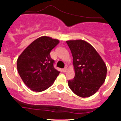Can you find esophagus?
Wrapping results in <instances>:
<instances>
[{
	"instance_id": "esophagus-1",
	"label": "esophagus",
	"mask_w": 121,
	"mask_h": 121,
	"mask_svg": "<svg viewBox=\"0 0 121 121\" xmlns=\"http://www.w3.org/2000/svg\"><path fill=\"white\" fill-rule=\"evenodd\" d=\"M63 72H64V73H65V72H66V71H67V68H63L62 70Z\"/></svg>"
}]
</instances>
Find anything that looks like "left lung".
Masks as SVG:
<instances>
[{
	"label": "left lung",
	"mask_w": 121,
	"mask_h": 121,
	"mask_svg": "<svg viewBox=\"0 0 121 121\" xmlns=\"http://www.w3.org/2000/svg\"><path fill=\"white\" fill-rule=\"evenodd\" d=\"M73 56L75 77L68 80L72 91L80 97L95 94L105 80L107 66L95 49L85 41H66Z\"/></svg>",
	"instance_id": "obj_1"
}]
</instances>
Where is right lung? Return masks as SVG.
<instances>
[{"instance_id": "1", "label": "right lung", "mask_w": 121, "mask_h": 121, "mask_svg": "<svg viewBox=\"0 0 121 121\" xmlns=\"http://www.w3.org/2000/svg\"><path fill=\"white\" fill-rule=\"evenodd\" d=\"M60 43L58 39L41 36L32 42L17 60L22 80L34 92H40L51 86L60 72L54 66L50 52Z\"/></svg>"}]
</instances>
